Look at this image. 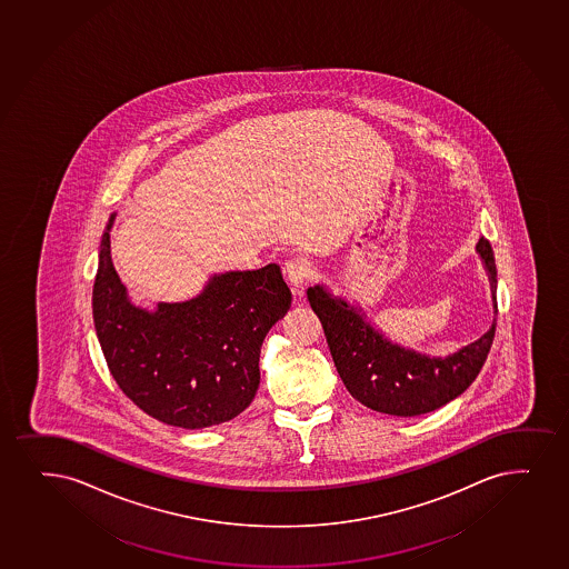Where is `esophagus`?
I'll use <instances>...</instances> for the list:
<instances>
[{"instance_id": "34e87169", "label": "esophagus", "mask_w": 569, "mask_h": 569, "mask_svg": "<svg viewBox=\"0 0 569 569\" xmlns=\"http://www.w3.org/2000/svg\"><path fill=\"white\" fill-rule=\"evenodd\" d=\"M312 264L307 261V259H302V257H293V259H289L286 262V267H283V274L288 278L289 283L293 286L295 293H301V288L307 283L310 278H312Z\"/></svg>"}]
</instances>
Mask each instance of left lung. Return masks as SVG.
<instances>
[{
	"mask_svg": "<svg viewBox=\"0 0 569 569\" xmlns=\"http://www.w3.org/2000/svg\"><path fill=\"white\" fill-rule=\"evenodd\" d=\"M486 262L497 312V268L486 238L478 241ZM308 301L320 318L335 368L352 398L366 408L396 417L430 413L462 395L488 358L495 321L488 333L448 358H428L387 341L348 302L320 288L308 289Z\"/></svg>",
	"mask_w": 569,
	"mask_h": 569,
	"instance_id": "left-lung-1",
	"label": "left lung"
}]
</instances>
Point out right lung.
Wrapping results in <instances>:
<instances>
[{"mask_svg": "<svg viewBox=\"0 0 569 569\" xmlns=\"http://www.w3.org/2000/svg\"><path fill=\"white\" fill-rule=\"evenodd\" d=\"M291 307L278 264L214 276L187 302L147 312L128 301L104 232L93 286V320L108 369L137 408L171 427L234 419L261 381L268 329Z\"/></svg>", "mask_w": 569, "mask_h": 569, "instance_id": "add662e5", "label": "right lung"}]
</instances>
